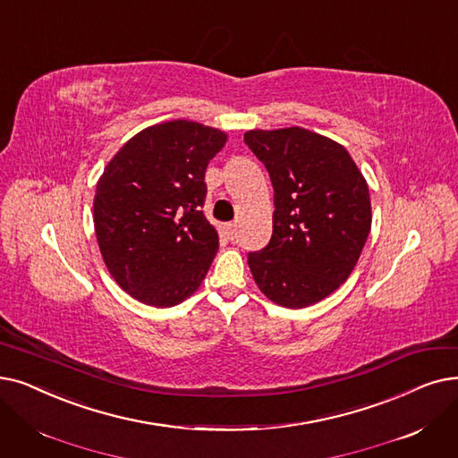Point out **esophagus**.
<instances>
[{"label":"esophagus","instance_id":"1","mask_svg":"<svg viewBox=\"0 0 458 458\" xmlns=\"http://www.w3.org/2000/svg\"><path fill=\"white\" fill-rule=\"evenodd\" d=\"M235 230H237V225H235V223H228V225L225 226V233H226L228 237H233V235H235Z\"/></svg>","mask_w":458,"mask_h":458}]
</instances>
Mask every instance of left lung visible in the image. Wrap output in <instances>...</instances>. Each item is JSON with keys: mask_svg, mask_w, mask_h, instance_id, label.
Instances as JSON below:
<instances>
[{"mask_svg": "<svg viewBox=\"0 0 458 458\" xmlns=\"http://www.w3.org/2000/svg\"><path fill=\"white\" fill-rule=\"evenodd\" d=\"M245 144L275 189L271 242L249 254L254 283L273 303L303 309L339 288L370 232L369 185L344 146L301 129H252Z\"/></svg>", "mask_w": 458, "mask_h": 458, "instance_id": "left-lung-1", "label": "left lung"}]
</instances>
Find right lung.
<instances>
[{
	"label": "right lung",
	"instance_id": "add662e5",
	"mask_svg": "<svg viewBox=\"0 0 458 458\" xmlns=\"http://www.w3.org/2000/svg\"><path fill=\"white\" fill-rule=\"evenodd\" d=\"M228 134L174 119L123 144L98 177L93 223L98 249L134 300L174 307L206 278L218 250L202 206L206 168Z\"/></svg>",
	"mask_w": 458,
	"mask_h": 458
}]
</instances>
